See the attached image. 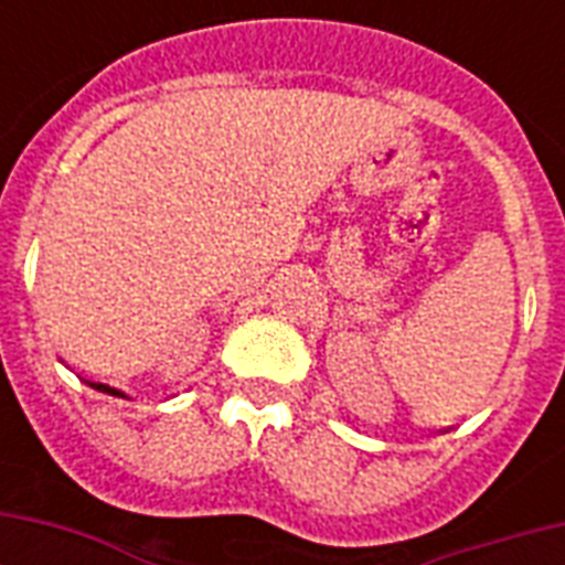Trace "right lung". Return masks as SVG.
<instances>
[{
	"mask_svg": "<svg viewBox=\"0 0 565 565\" xmlns=\"http://www.w3.org/2000/svg\"><path fill=\"white\" fill-rule=\"evenodd\" d=\"M87 384L93 386V390H99V393H108V395H119V398H126V393H119V390H114V386L108 384H93V381H87Z\"/></svg>",
	"mask_w": 565,
	"mask_h": 565,
	"instance_id": "right-lung-1",
	"label": "right lung"
}]
</instances>
